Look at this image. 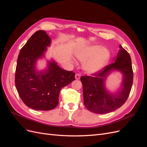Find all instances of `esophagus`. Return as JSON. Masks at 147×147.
<instances>
[{
	"label": "esophagus",
	"mask_w": 147,
	"mask_h": 147,
	"mask_svg": "<svg viewBox=\"0 0 147 147\" xmlns=\"http://www.w3.org/2000/svg\"><path fill=\"white\" fill-rule=\"evenodd\" d=\"M80 78V74H77L76 75H75V79H76V80H79Z\"/></svg>",
	"instance_id": "34e87169"
}]
</instances>
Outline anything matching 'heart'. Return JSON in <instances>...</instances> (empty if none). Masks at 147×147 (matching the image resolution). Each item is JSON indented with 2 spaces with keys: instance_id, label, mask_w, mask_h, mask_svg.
<instances>
[{
  "instance_id": "heart-1",
  "label": "heart",
  "mask_w": 147,
  "mask_h": 147,
  "mask_svg": "<svg viewBox=\"0 0 147 147\" xmlns=\"http://www.w3.org/2000/svg\"><path fill=\"white\" fill-rule=\"evenodd\" d=\"M77 58L85 63L84 69L87 72H97L107 63L110 57L109 51L100 45H91L80 50L77 53Z\"/></svg>"
}]
</instances>
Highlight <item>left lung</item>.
I'll return each mask as SVG.
<instances>
[{"label": "left lung", "instance_id": "8db88e82", "mask_svg": "<svg viewBox=\"0 0 147 147\" xmlns=\"http://www.w3.org/2000/svg\"><path fill=\"white\" fill-rule=\"evenodd\" d=\"M113 63L105 66L91 76H82L84 105L92 112L108 113L121 107L131 90L133 83V70L131 58L127 51L120 45L119 50ZM113 70H119L123 74L122 87L117 94L113 95L106 90L105 80Z\"/></svg>", "mask_w": 147, "mask_h": 147}]
</instances>
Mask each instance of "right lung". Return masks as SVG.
I'll return each mask as SVG.
<instances>
[{"instance_id": "add662e5", "label": "right lung", "mask_w": 147, "mask_h": 147, "mask_svg": "<svg viewBox=\"0 0 147 147\" xmlns=\"http://www.w3.org/2000/svg\"><path fill=\"white\" fill-rule=\"evenodd\" d=\"M51 38L45 30H38L21 49L17 61L15 86L21 100L36 110H50L59 103L61 88L75 80V74L60 68L54 61L48 69L38 71L35 67L38 58L44 55Z\"/></svg>"}]
</instances>
